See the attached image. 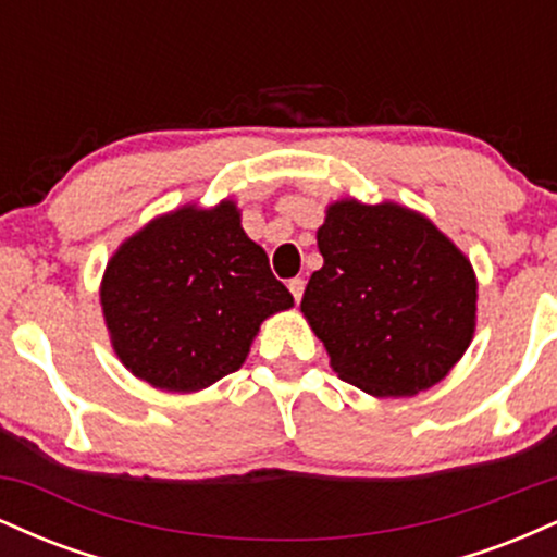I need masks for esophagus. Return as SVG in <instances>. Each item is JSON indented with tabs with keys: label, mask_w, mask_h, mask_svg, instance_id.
<instances>
[{
	"label": "esophagus",
	"mask_w": 557,
	"mask_h": 557,
	"mask_svg": "<svg viewBox=\"0 0 557 557\" xmlns=\"http://www.w3.org/2000/svg\"><path fill=\"white\" fill-rule=\"evenodd\" d=\"M287 287H290L293 298H296V304H298V300L304 298V287H306V280H304V277H293V280H287Z\"/></svg>",
	"instance_id": "esophagus-1"
}]
</instances>
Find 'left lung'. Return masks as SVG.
Masks as SVG:
<instances>
[{"label":"left lung","instance_id":"1","mask_svg":"<svg viewBox=\"0 0 557 557\" xmlns=\"http://www.w3.org/2000/svg\"><path fill=\"white\" fill-rule=\"evenodd\" d=\"M317 243L324 264L300 311L341 380L408 398L461 361L476 327V274L424 214L343 198L327 207Z\"/></svg>","mask_w":557,"mask_h":557}]
</instances>
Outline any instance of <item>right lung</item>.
Here are the masks:
<instances>
[{
    "label": "right lung",
    "mask_w": 557,
    "mask_h": 557,
    "mask_svg": "<svg viewBox=\"0 0 557 557\" xmlns=\"http://www.w3.org/2000/svg\"><path fill=\"white\" fill-rule=\"evenodd\" d=\"M99 296L117 359L168 393L238 372L261 322L293 306L230 198L140 227L112 253Z\"/></svg>",
    "instance_id": "add662e5"
}]
</instances>
